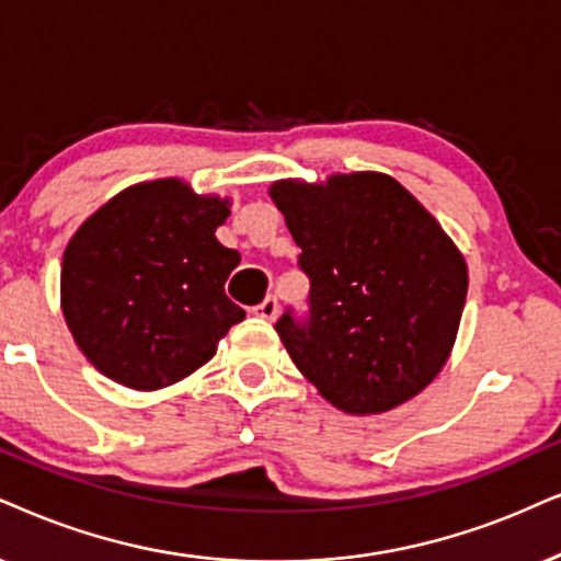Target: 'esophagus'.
Returning <instances> with one entry per match:
<instances>
[{"instance_id":"1","label":"esophagus","mask_w":561,"mask_h":561,"mask_svg":"<svg viewBox=\"0 0 561 561\" xmlns=\"http://www.w3.org/2000/svg\"><path fill=\"white\" fill-rule=\"evenodd\" d=\"M276 313H279V302H276V297H272V295H268L266 300L256 308V316L266 318V321H274Z\"/></svg>"}]
</instances>
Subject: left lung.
Here are the masks:
<instances>
[{"mask_svg": "<svg viewBox=\"0 0 561 561\" xmlns=\"http://www.w3.org/2000/svg\"><path fill=\"white\" fill-rule=\"evenodd\" d=\"M276 209L300 245L310 313L276 333L305 378L346 414H382L448 363L469 293L463 253L386 173L276 181Z\"/></svg>", "mask_w": 561, "mask_h": 561, "instance_id": "1", "label": "left lung"}]
</instances>
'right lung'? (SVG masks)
I'll list each match as a JSON object with an SVG mask.
<instances>
[{"mask_svg": "<svg viewBox=\"0 0 561 561\" xmlns=\"http://www.w3.org/2000/svg\"><path fill=\"white\" fill-rule=\"evenodd\" d=\"M230 198L160 179L129 186L84 219L61 261V310L84 357L137 391L209 363L245 310L225 295L240 253L215 230Z\"/></svg>", "mask_w": 561, "mask_h": 561, "instance_id": "obj_1", "label": "right lung"}]
</instances>
